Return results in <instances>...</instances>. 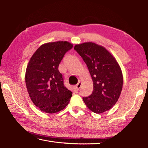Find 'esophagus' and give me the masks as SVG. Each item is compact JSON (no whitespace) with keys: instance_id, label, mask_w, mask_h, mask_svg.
I'll list each match as a JSON object with an SVG mask.
<instances>
[{"instance_id":"1","label":"esophagus","mask_w":148,"mask_h":148,"mask_svg":"<svg viewBox=\"0 0 148 148\" xmlns=\"http://www.w3.org/2000/svg\"><path fill=\"white\" fill-rule=\"evenodd\" d=\"M80 86H81V83H80V82H79L77 83V84L75 86V88L77 90H78V89L80 88Z\"/></svg>"}]
</instances>
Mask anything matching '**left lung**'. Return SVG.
Instances as JSON below:
<instances>
[{"label": "left lung", "instance_id": "left-lung-1", "mask_svg": "<svg viewBox=\"0 0 148 148\" xmlns=\"http://www.w3.org/2000/svg\"><path fill=\"white\" fill-rule=\"evenodd\" d=\"M74 49L86 63L93 82V91L83 99L96 114L110 109L118 101L123 86V75L115 57L103 46L89 42L76 44Z\"/></svg>", "mask_w": 148, "mask_h": 148}]
</instances>
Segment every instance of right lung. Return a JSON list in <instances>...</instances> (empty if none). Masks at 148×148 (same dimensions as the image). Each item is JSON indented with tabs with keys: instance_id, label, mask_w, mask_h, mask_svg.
Listing matches in <instances>:
<instances>
[{
	"instance_id": "1",
	"label": "right lung",
	"mask_w": 148,
	"mask_h": 148,
	"mask_svg": "<svg viewBox=\"0 0 148 148\" xmlns=\"http://www.w3.org/2000/svg\"><path fill=\"white\" fill-rule=\"evenodd\" d=\"M73 47L67 41L44 44L31 57L25 82L33 104L44 112L53 114L68 105L72 92L64 84L59 65L65 53Z\"/></svg>"
}]
</instances>
